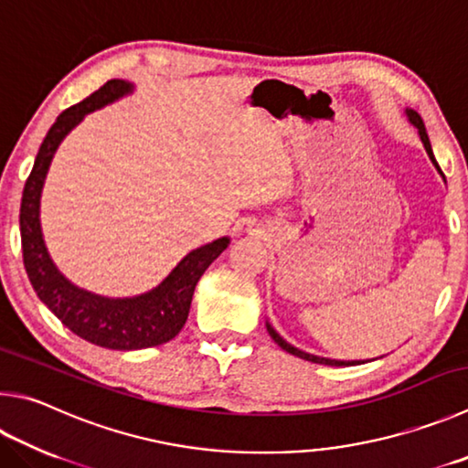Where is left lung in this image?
Segmentation results:
<instances>
[{
	"mask_svg": "<svg viewBox=\"0 0 468 468\" xmlns=\"http://www.w3.org/2000/svg\"><path fill=\"white\" fill-rule=\"evenodd\" d=\"M407 116H410V121L418 126V131H420V137H421V141H423V147H426V151H428V155L431 157V161H434L436 164V159H434V153H431V147H430V139H428V133H426V126H423V122H421V118H420V114L418 112H413V110H407ZM436 167H438V164H436ZM440 169V167H438ZM441 174V172H440ZM268 334L271 335V339H274V342L282 347V350H286V352H291L292 356H299V358H303V360H309V362H315V364H327V367H352V364H358V362H339V360H329V358H319V356H311V354H304V352H301V350H296V347H292L291 344H286L282 337H280L276 331H274V327L270 325L268 323Z\"/></svg>",
	"mask_w": 468,
	"mask_h": 468,
	"instance_id": "8db88e82",
	"label": "left lung"
}]
</instances>
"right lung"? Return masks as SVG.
I'll list each match as a JSON object with an SVG mask.
<instances>
[{"instance_id": "obj_1", "label": "right lung", "mask_w": 468, "mask_h": 468, "mask_svg": "<svg viewBox=\"0 0 468 468\" xmlns=\"http://www.w3.org/2000/svg\"><path fill=\"white\" fill-rule=\"evenodd\" d=\"M131 91V83L110 80L80 104L67 108L50 126L38 149L37 161L24 186L20 207L22 258L30 284L38 299L55 313L57 319L75 335L108 350H141L165 344L180 334L188 319L194 288L205 270L215 261L229 239H217L190 251L155 291L134 299H104L73 286L50 261L40 233V192L58 143L81 118Z\"/></svg>"}]
</instances>
